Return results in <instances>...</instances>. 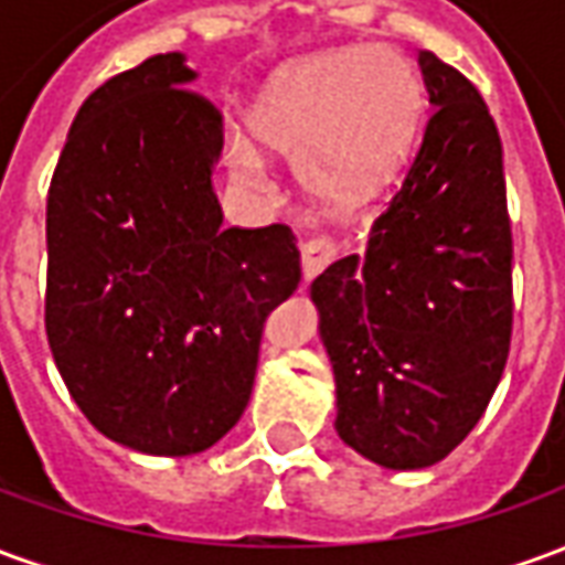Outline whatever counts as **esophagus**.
I'll return each mask as SVG.
<instances>
[{
    "mask_svg": "<svg viewBox=\"0 0 565 565\" xmlns=\"http://www.w3.org/2000/svg\"><path fill=\"white\" fill-rule=\"evenodd\" d=\"M335 242L327 238V235H315V238H308L306 245H302V275H306V281L311 278H318L320 271L330 266L332 259H335Z\"/></svg>",
    "mask_w": 565,
    "mask_h": 565,
    "instance_id": "34e87169",
    "label": "esophagus"
}]
</instances>
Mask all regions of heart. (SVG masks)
<instances>
[{"instance_id":"obj_1","label":"heart","mask_w":565,"mask_h":565,"mask_svg":"<svg viewBox=\"0 0 565 565\" xmlns=\"http://www.w3.org/2000/svg\"><path fill=\"white\" fill-rule=\"evenodd\" d=\"M424 87L412 63L384 44H351L281 68L263 87L247 129L259 148L299 157V174L332 202H363L399 172L412 150ZM238 178L257 181L263 157L226 145Z\"/></svg>"}]
</instances>
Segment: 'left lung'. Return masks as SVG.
<instances>
[{
    "label": "left lung",
    "mask_w": 565,
    "mask_h": 565,
    "mask_svg": "<svg viewBox=\"0 0 565 565\" xmlns=\"http://www.w3.org/2000/svg\"><path fill=\"white\" fill-rule=\"evenodd\" d=\"M429 120L366 254L315 278L335 372V429L384 469H424L472 433L511 344L502 141L475 84L433 51Z\"/></svg>",
    "instance_id": "8db88e82"
}]
</instances>
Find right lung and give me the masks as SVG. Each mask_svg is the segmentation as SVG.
Returning a JSON list of instances; mask_svg holds the SVG:
<instances>
[{"label":"right lung","mask_w":565,"mask_h":565,"mask_svg":"<svg viewBox=\"0 0 565 565\" xmlns=\"http://www.w3.org/2000/svg\"><path fill=\"white\" fill-rule=\"evenodd\" d=\"M157 54L93 90L47 190L44 330L72 399L141 454L211 448L245 412L263 323L302 278L290 226H223V117Z\"/></svg>","instance_id":"right-lung-1"}]
</instances>
